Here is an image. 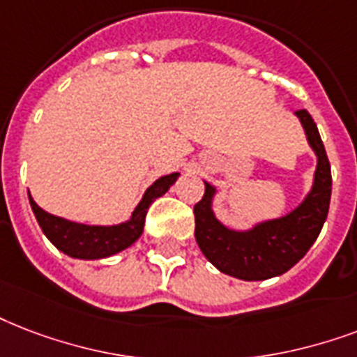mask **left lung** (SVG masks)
<instances>
[{"label": "left lung", "mask_w": 357, "mask_h": 357, "mask_svg": "<svg viewBox=\"0 0 357 357\" xmlns=\"http://www.w3.org/2000/svg\"><path fill=\"white\" fill-rule=\"evenodd\" d=\"M296 118L317 155V168L311 190L292 211L255 222L247 230H236L217 219L213 211L217 187L204 181L206 192L195 206V238L204 257L227 275L241 281H266L287 273L305 257L326 222L331 198L330 160L311 114L298 110Z\"/></svg>", "instance_id": "1"}]
</instances>
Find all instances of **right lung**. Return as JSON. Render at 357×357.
Masks as SVG:
<instances>
[{"label":"right lung","mask_w":357,"mask_h":357,"mask_svg":"<svg viewBox=\"0 0 357 357\" xmlns=\"http://www.w3.org/2000/svg\"><path fill=\"white\" fill-rule=\"evenodd\" d=\"M178 178L179 174L174 172L155 179L146 189L142 200L138 202L135 211L130 213L129 221L110 225V227L108 225H84V222H75L58 217V215H52L40 206H37L29 192H27V197H29V204H31L39 227L43 228L45 236L50 239L56 249H59L70 258L100 260V258L112 257V255L125 251L142 236L149 206L157 198L162 197L176 183Z\"/></svg>","instance_id":"1"}]
</instances>
